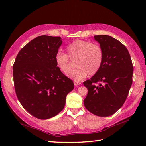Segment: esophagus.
Instances as JSON below:
<instances>
[{"label": "esophagus", "mask_w": 146, "mask_h": 146, "mask_svg": "<svg viewBox=\"0 0 146 146\" xmlns=\"http://www.w3.org/2000/svg\"><path fill=\"white\" fill-rule=\"evenodd\" d=\"M74 85H76V86H78V85H80L81 82H79V81H76V80H74Z\"/></svg>", "instance_id": "esophagus-1"}]
</instances>
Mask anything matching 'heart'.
<instances>
[{"label": "heart", "instance_id": "1", "mask_svg": "<svg viewBox=\"0 0 146 146\" xmlns=\"http://www.w3.org/2000/svg\"><path fill=\"white\" fill-rule=\"evenodd\" d=\"M66 50L67 54L61 51L56 53L55 61L60 71L67 74L71 67L70 60H75L76 68L68 74V76L74 80H82L88 74L93 76L102 66L104 50L97 44L77 39L69 43Z\"/></svg>", "mask_w": 146, "mask_h": 146}]
</instances>
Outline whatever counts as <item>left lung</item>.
<instances>
[{"instance_id": "left-lung-1", "label": "left lung", "mask_w": 146, "mask_h": 146, "mask_svg": "<svg viewBox=\"0 0 146 146\" xmlns=\"http://www.w3.org/2000/svg\"><path fill=\"white\" fill-rule=\"evenodd\" d=\"M104 53L102 66L90 79L83 82L88 90L83 102L94 115L111 116L120 108L133 82V66L126 47L106 35H95Z\"/></svg>"}]
</instances>
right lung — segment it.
<instances>
[{"instance_id":"right-lung-1","label":"right lung","mask_w":146,"mask_h":146,"mask_svg":"<svg viewBox=\"0 0 146 146\" xmlns=\"http://www.w3.org/2000/svg\"><path fill=\"white\" fill-rule=\"evenodd\" d=\"M62 44L60 37L38 36L21 48L13 66L17 98L33 116L47 119L64 108L74 83L57 67L55 56Z\"/></svg>"}]
</instances>
